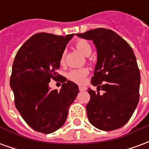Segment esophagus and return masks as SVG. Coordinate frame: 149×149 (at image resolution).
<instances>
[{"mask_svg": "<svg viewBox=\"0 0 149 149\" xmlns=\"http://www.w3.org/2000/svg\"><path fill=\"white\" fill-rule=\"evenodd\" d=\"M87 89V88L84 87V86H79V90L80 91H84Z\"/></svg>", "mask_w": 149, "mask_h": 149, "instance_id": "esophagus-1", "label": "esophagus"}]
</instances>
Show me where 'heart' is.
I'll return each mask as SVG.
<instances>
[{"mask_svg":"<svg viewBox=\"0 0 149 149\" xmlns=\"http://www.w3.org/2000/svg\"><path fill=\"white\" fill-rule=\"evenodd\" d=\"M75 47L81 53H83L85 56H89L93 51L90 43L84 39L77 40L75 43ZM64 61H65V54H62L60 62H61V64H63ZM88 72H89L88 69L86 68L72 69L67 73V78L69 81L75 82L77 84H83L85 81L86 77L88 75Z\"/></svg>","mask_w":149,"mask_h":149,"instance_id":"1","label":"heart"}]
</instances>
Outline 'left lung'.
Instances as JSON below:
<instances>
[{
	"mask_svg": "<svg viewBox=\"0 0 149 149\" xmlns=\"http://www.w3.org/2000/svg\"><path fill=\"white\" fill-rule=\"evenodd\" d=\"M77 35L92 40L97 49V63L91 81L97 90L88 91L89 122L103 131L121 128L131 118L140 99L141 76L134 52L110 29L100 28Z\"/></svg>",
	"mask_w": 149,
	"mask_h": 149,
	"instance_id": "1",
	"label": "left lung"
}]
</instances>
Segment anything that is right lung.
I'll list each match as a JSON object with an SVG mask.
<instances>
[{
	"mask_svg": "<svg viewBox=\"0 0 149 149\" xmlns=\"http://www.w3.org/2000/svg\"><path fill=\"white\" fill-rule=\"evenodd\" d=\"M73 36L35 34L15 56L10 77L15 106L35 131L49 134L61 128L79 93L77 85L64 77L60 91H51L48 86L50 79L62 77L56 70L65 47Z\"/></svg>",
	"mask_w": 149,
	"mask_h": 149,
	"instance_id": "right-lung-1",
	"label": "right lung"
}]
</instances>
